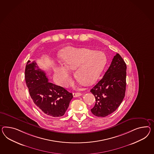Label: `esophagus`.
<instances>
[{
    "mask_svg": "<svg viewBox=\"0 0 154 154\" xmlns=\"http://www.w3.org/2000/svg\"><path fill=\"white\" fill-rule=\"evenodd\" d=\"M72 94H73L74 97H78L81 96L82 94L81 93H73Z\"/></svg>",
    "mask_w": 154,
    "mask_h": 154,
    "instance_id": "34e87169",
    "label": "esophagus"
}]
</instances>
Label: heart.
<instances>
[{
	"instance_id": "obj_1",
	"label": "heart",
	"mask_w": 154,
	"mask_h": 154,
	"mask_svg": "<svg viewBox=\"0 0 154 154\" xmlns=\"http://www.w3.org/2000/svg\"><path fill=\"white\" fill-rule=\"evenodd\" d=\"M63 66H57L55 76L62 86L65 87L70 82L69 71L75 70L76 80L83 85L94 83L100 75L106 62L104 54L85 48L67 47L59 54Z\"/></svg>"
}]
</instances>
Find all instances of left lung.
I'll use <instances>...</instances> for the list:
<instances>
[{"label":"left lung","instance_id":"1","mask_svg":"<svg viewBox=\"0 0 154 154\" xmlns=\"http://www.w3.org/2000/svg\"><path fill=\"white\" fill-rule=\"evenodd\" d=\"M126 69L125 62L117 54L102 79L91 89L96 101L91 112L95 116L106 117L122 102L126 87Z\"/></svg>","mask_w":154,"mask_h":154}]
</instances>
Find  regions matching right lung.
<instances>
[{"instance_id":"right-lung-1","label":"right lung","mask_w":154,"mask_h":154,"mask_svg":"<svg viewBox=\"0 0 154 154\" xmlns=\"http://www.w3.org/2000/svg\"><path fill=\"white\" fill-rule=\"evenodd\" d=\"M25 80L30 96L38 110L54 117L65 114L73 98L72 94L63 87L48 82L46 73L35 61H28Z\"/></svg>"}]
</instances>
